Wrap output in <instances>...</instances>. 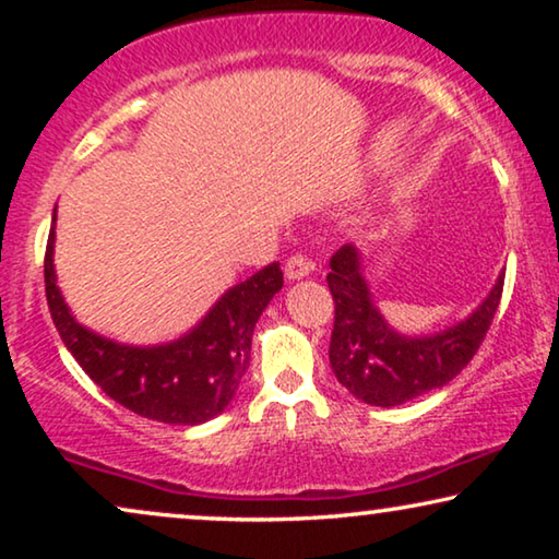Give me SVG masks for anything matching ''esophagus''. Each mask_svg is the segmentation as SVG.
<instances>
[{"mask_svg": "<svg viewBox=\"0 0 559 559\" xmlns=\"http://www.w3.org/2000/svg\"><path fill=\"white\" fill-rule=\"evenodd\" d=\"M310 272H312V262H308L305 257H289L285 262V277L289 282H300L308 277Z\"/></svg>", "mask_w": 559, "mask_h": 559, "instance_id": "1", "label": "esophagus"}]
</instances>
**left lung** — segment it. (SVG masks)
Masks as SVG:
<instances>
[{
	"mask_svg": "<svg viewBox=\"0 0 559 559\" xmlns=\"http://www.w3.org/2000/svg\"><path fill=\"white\" fill-rule=\"evenodd\" d=\"M503 274L463 320L432 333H402L373 300L364 274V254L346 243L331 257L328 287L335 300L331 369L356 400L371 407H396L442 389L465 369L499 308Z\"/></svg>",
	"mask_w": 559,
	"mask_h": 559,
	"instance_id": "1",
	"label": "left lung"
}]
</instances>
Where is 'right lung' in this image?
Instances as JSON below:
<instances>
[{
  "label": "right lung",
  "instance_id": "1",
  "mask_svg": "<svg viewBox=\"0 0 559 559\" xmlns=\"http://www.w3.org/2000/svg\"><path fill=\"white\" fill-rule=\"evenodd\" d=\"M45 251V295L66 348L114 402L134 415L167 425H203L231 404L251 358V335L272 297L282 289L274 262L228 287L211 310L178 338L132 346L91 331L68 308L56 274V221Z\"/></svg>",
  "mask_w": 559,
  "mask_h": 559
}]
</instances>
